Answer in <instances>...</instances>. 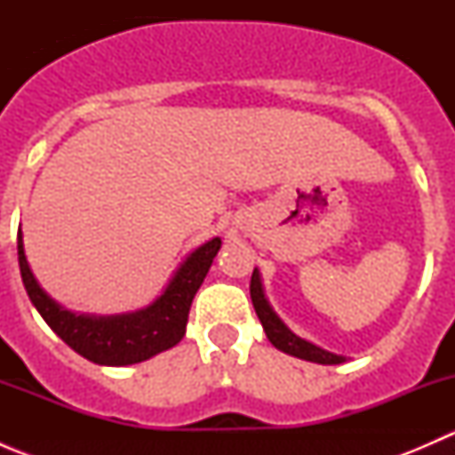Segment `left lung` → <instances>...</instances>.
<instances>
[{
	"instance_id": "obj_1",
	"label": "left lung",
	"mask_w": 455,
	"mask_h": 455,
	"mask_svg": "<svg viewBox=\"0 0 455 455\" xmlns=\"http://www.w3.org/2000/svg\"><path fill=\"white\" fill-rule=\"evenodd\" d=\"M251 299H253L255 313L259 316L261 325H264L266 337H268V341L273 343L277 350L297 356V359L313 361V363H321V365H339L346 361V356H339V355H332V352L321 350V347H316L313 343L304 341V339H299L297 334H292L291 330L283 325V321L273 313L270 304L266 301L257 268L253 270V277H251Z\"/></svg>"
}]
</instances>
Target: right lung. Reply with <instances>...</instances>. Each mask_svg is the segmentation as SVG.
<instances>
[{"instance_id": "add662e5", "label": "right lung", "mask_w": 455, "mask_h": 455, "mask_svg": "<svg viewBox=\"0 0 455 455\" xmlns=\"http://www.w3.org/2000/svg\"><path fill=\"white\" fill-rule=\"evenodd\" d=\"M220 237L202 244L182 261L163 295L139 313L116 316L75 315L54 304L36 283L24 255L21 231L17 233V255L32 306L45 323L87 361L99 365H132L169 350L185 337L191 301L218 255Z\"/></svg>"}]
</instances>
